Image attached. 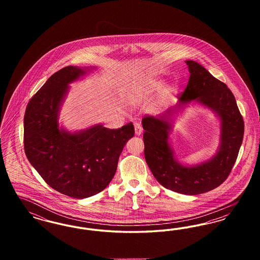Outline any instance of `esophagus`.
<instances>
[{"label":"esophagus","instance_id":"obj_1","mask_svg":"<svg viewBox=\"0 0 260 260\" xmlns=\"http://www.w3.org/2000/svg\"><path fill=\"white\" fill-rule=\"evenodd\" d=\"M135 131H136V136H140L141 134H142V127H141V125L140 124H138V123H135Z\"/></svg>","mask_w":260,"mask_h":260}]
</instances>
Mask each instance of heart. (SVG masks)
Masks as SVG:
<instances>
[{"label": "heart", "instance_id": "obj_1", "mask_svg": "<svg viewBox=\"0 0 260 260\" xmlns=\"http://www.w3.org/2000/svg\"><path fill=\"white\" fill-rule=\"evenodd\" d=\"M153 89H154L153 87H142V88H140V89L138 90V93H145V94H147V93H150Z\"/></svg>", "mask_w": 260, "mask_h": 260}]
</instances>
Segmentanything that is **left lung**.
I'll list each match as a JSON object with an SVG mask.
<instances>
[{
	"label": "left lung",
	"instance_id": "left-lung-1",
	"mask_svg": "<svg viewBox=\"0 0 260 260\" xmlns=\"http://www.w3.org/2000/svg\"><path fill=\"white\" fill-rule=\"evenodd\" d=\"M189 81L178 103L161 116L142 119L144 155L150 171L167 189L185 195L209 192L222 184L231 172L244 137V120L235 96L227 86L200 63L186 60ZM199 102L213 111L221 122L220 145L208 161L194 166L177 161L168 142L176 116L188 103Z\"/></svg>",
	"mask_w": 260,
	"mask_h": 260
}]
</instances>
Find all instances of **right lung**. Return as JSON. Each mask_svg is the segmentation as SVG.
<instances>
[{
	"label": "right lung",
	"mask_w": 260,
	"mask_h": 260,
	"mask_svg": "<svg viewBox=\"0 0 260 260\" xmlns=\"http://www.w3.org/2000/svg\"><path fill=\"white\" fill-rule=\"evenodd\" d=\"M95 69L62 68L38 90L25 111L28 161L51 188L75 199L88 198L107 187L125 143L135 135L133 123L118 129L98 124L74 133L59 125V112L69 85Z\"/></svg>",
	"instance_id": "right-lung-1"
}]
</instances>
